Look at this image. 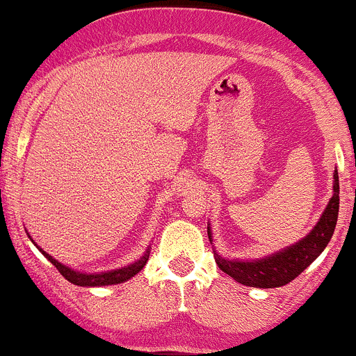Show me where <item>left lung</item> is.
<instances>
[{
  "instance_id": "left-lung-1",
  "label": "left lung",
  "mask_w": 356,
  "mask_h": 356,
  "mask_svg": "<svg viewBox=\"0 0 356 356\" xmlns=\"http://www.w3.org/2000/svg\"><path fill=\"white\" fill-rule=\"evenodd\" d=\"M334 195L329 200V206L323 211L322 218L316 227L306 235L302 241L277 254L268 256L258 261H228L223 259L214 251V259L220 270L227 275L235 279L237 282L249 287H261V289H272V287L286 286L293 282L299 273L305 272L320 252L329 244L337 223V213H339V179L337 171L334 173ZM211 237V234L207 232Z\"/></svg>"
}]
</instances>
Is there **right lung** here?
<instances>
[{
    "label": "right lung",
    "mask_w": 356,
    "mask_h": 356,
    "mask_svg": "<svg viewBox=\"0 0 356 356\" xmlns=\"http://www.w3.org/2000/svg\"><path fill=\"white\" fill-rule=\"evenodd\" d=\"M41 252L47 256L48 261L54 263L55 268L58 270L60 275H62L63 279L69 280V282H72V284H76V286H83V287L112 286V284L124 282V280L131 279L133 275H136V273H138L140 270L145 266L147 259H149V254H150V251L147 249V252L138 259V261L133 263V265H129V266H126V268L112 270V272H107V273H93V275H86V273H79V272H74V270L67 268V266H63L62 263H58L57 259H54L50 254H47L44 251H41Z\"/></svg>",
    "instance_id": "1"
}]
</instances>
